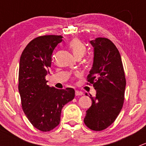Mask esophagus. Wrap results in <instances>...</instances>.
I'll list each match as a JSON object with an SVG mask.
<instances>
[{
	"instance_id": "obj_1",
	"label": "esophagus",
	"mask_w": 146,
	"mask_h": 146,
	"mask_svg": "<svg viewBox=\"0 0 146 146\" xmlns=\"http://www.w3.org/2000/svg\"><path fill=\"white\" fill-rule=\"evenodd\" d=\"M75 95H76V96H79V95H83V93H82L81 91L76 90V92H75Z\"/></svg>"
}]
</instances>
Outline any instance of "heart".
I'll return each instance as SVG.
<instances>
[{
  "label": "heart",
  "mask_w": 146,
  "mask_h": 146,
  "mask_svg": "<svg viewBox=\"0 0 146 146\" xmlns=\"http://www.w3.org/2000/svg\"><path fill=\"white\" fill-rule=\"evenodd\" d=\"M69 48L76 58H81L86 52V47L85 44L78 39H73L69 43Z\"/></svg>",
  "instance_id": "b5f03b06"
}]
</instances>
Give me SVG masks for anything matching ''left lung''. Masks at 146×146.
Returning a JSON list of instances; mask_svg holds the SVG:
<instances>
[{"mask_svg":"<svg viewBox=\"0 0 146 146\" xmlns=\"http://www.w3.org/2000/svg\"><path fill=\"white\" fill-rule=\"evenodd\" d=\"M90 42L94 58L88 81L93 85L96 95L90 97L92 105L86 111L84 123L92 130L102 131L115 121L121 110L126 78L121 55L112 42L98 37Z\"/></svg>","mask_w":146,"mask_h":146,"instance_id":"obj_1","label":"left lung"}]
</instances>
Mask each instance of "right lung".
I'll return each instance as SVG.
<instances>
[{
    "mask_svg": "<svg viewBox=\"0 0 146 146\" xmlns=\"http://www.w3.org/2000/svg\"><path fill=\"white\" fill-rule=\"evenodd\" d=\"M63 36L45 35L31 41L20 56L18 89L23 110L30 123L42 131H49L61 121V110L73 100L71 88L58 90L46 85L53 52Z\"/></svg>",
    "mask_w": 146,
    "mask_h": 146,
    "instance_id": "1",
    "label": "right lung"
}]
</instances>
